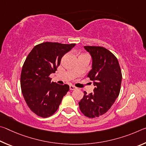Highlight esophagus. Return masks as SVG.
Returning <instances> with one entry per match:
<instances>
[{
	"label": "esophagus",
	"mask_w": 146,
	"mask_h": 146,
	"mask_svg": "<svg viewBox=\"0 0 146 146\" xmlns=\"http://www.w3.org/2000/svg\"><path fill=\"white\" fill-rule=\"evenodd\" d=\"M70 90H75V89H76V88L75 87V86H70Z\"/></svg>",
	"instance_id": "1"
}]
</instances>
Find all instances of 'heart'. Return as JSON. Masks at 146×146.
Wrapping results in <instances>:
<instances>
[{
	"mask_svg": "<svg viewBox=\"0 0 146 146\" xmlns=\"http://www.w3.org/2000/svg\"><path fill=\"white\" fill-rule=\"evenodd\" d=\"M83 55V54H82V55Z\"/></svg>",
	"mask_w": 146,
	"mask_h": 146,
	"instance_id": "obj_1",
	"label": "heart"
}]
</instances>
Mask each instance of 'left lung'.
Returning a JSON list of instances; mask_svg holds the SVG:
<instances>
[{
    "mask_svg": "<svg viewBox=\"0 0 146 146\" xmlns=\"http://www.w3.org/2000/svg\"><path fill=\"white\" fill-rule=\"evenodd\" d=\"M93 58L92 70L88 77L94 81L92 93L84 91L78 102L80 111L92 118L98 117L110 110L118 97L122 82V72L118 61L113 54L102 46H86Z\"/></svg>",
    "mask_w": 146,
    "mask_h": 146,
    "instance_id": "left-lung-1",
    "label": "left lung"
}]
</instances>
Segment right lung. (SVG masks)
<instances>
[{
    "label": "right lung",
    "mask_w": 146,
    "mask_h": 146,
    "mask_svg": "<svg viewBox=\"0 0 146 146\" xmlns=\"http://www.w3.org/2000/svg\"><path fill=\"white\" fill-rule=\"evenodd\" d=\"M75 44L46 42L32 49L24 61L21 75V87L24 100L32 112L47 118L58 110L64 96L70 90L67 84L51 82L65 54Z\"/></svg>",
    "instance_id": "obj_1"
}]
</instances>
